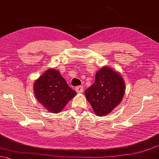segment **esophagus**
<instances>
[{
	"label": "esophagus",
	"mask_w": 159,
	"mask_h": 159,
	"mask_svg": "<svg viewBox=\"0 0 159 159\" xmlns=\"http://www.w3.org/2000/svg\"><path fill=\"white\" fill-rule=\"evenodd\" d=\"M75 90L78 93H81L83 91H84V87L81 86V85H80V86H76L75 87Z\"/></svg>",
	"instance_id": "1"
}]
</instances>
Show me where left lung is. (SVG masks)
I'll return each mask as SVG.
<instances>
[{
	"label": "left lung",
	"instance_id": "obj_1",
	"mask_svg": "<svg viewBox=\"0 0 159 159\" xmlns=\"http://www.w3.org/2000/svg\"><path fill=\"white\" fill-rule=\"evenodd\" d=\"M125 92L122 75L110 67L104 66L96 73L94 84L85 90V94L96 115L104 116L120 104Z\"/></svg>",
	"mask_w": 159,
	"mask_h": 159
}]
</instances>
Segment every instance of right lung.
<instances>
[{"instance_id": "1", "label": "right lung", "mask_w": 159, "mask_h": 159, "mask_svg": "<svg viewBox=\"0 0 159 159\" xmlns=\"http://www.w3.org/2000/svg\"><path fill=\"white\" fill-rule=\"evenodd\" d=\"M35 97L49 112L59 113L76 92L68 85L66 80L56 69L47 70L34 84Z\"/></svg>"}]
</instances>
